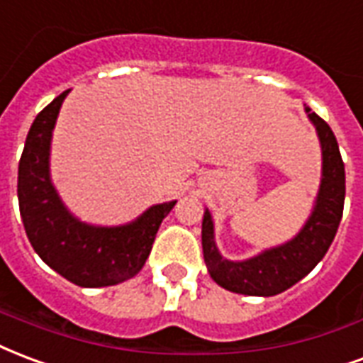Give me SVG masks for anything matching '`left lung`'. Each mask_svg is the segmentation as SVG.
Segmentation results:
<instances>
[{
    "mask_svg": "<svg viewBox=\"0 0 363 363\" xmlns=\"http://www.w3.org/2000/svg\"><path fill=\"white\" fill-rule=\"evenodd\" d=\"M315 125L323 150V179L318 206L302 233L284 246L264 252L246 262H229L219 256L213 242V221L203 213L202 248L203 262L211 279L223 289L248 296H275L304 279L323 259L337 235L345 209V163L331 127L319 115L306 107Z\"/></svg>",
    "mask_w": 363,
    "mask_h": 363,
    "instance_id": "obj_1",
    "label": "left lung"
}]
</instances>
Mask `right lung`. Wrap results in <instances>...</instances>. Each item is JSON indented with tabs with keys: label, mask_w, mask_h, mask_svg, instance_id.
<instances>
[{
	"label": "right lung",
	"mask_w": 363,
	"mask_h": 363,
	"mask_svg": "<svg viewBox=\"0 0 363 363\" xmlns=\"http://www.w3.org/2000/svg\"><path fill=\"white\" fill-rule=\"evenodd\" d=\"M65 90L32 123L18 161V209L32 248L59 275L79 286H109L134 277L152 252L163 217L174 202L150 208L127 227H88L69 216L48 173L50 140Z\"/></svg>",
	"instance_id": "right-lung-1"
}]
</instances>
